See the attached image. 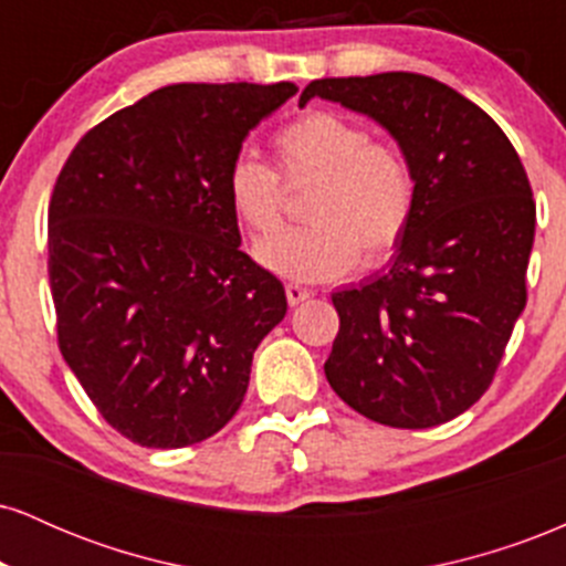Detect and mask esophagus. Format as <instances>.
<instances>
[{
    "instance_id": "34e87169",
    "label": "esophagus",
    "mask_w": 566,
    "mask_h": 566,
    "mask_svg": "<svg viewBox=\"0 0 566 566\" xmlns=\"http://www.w3.org/2000/svg\"><path fill=\"white\" fill-rule=\"evenodd\" d=\"M284 292H287V303L290 305H297V303L308 301V297H311V292L305 290V287H301V284H287V287H284Z\"/></svg>"
}]
</instances>
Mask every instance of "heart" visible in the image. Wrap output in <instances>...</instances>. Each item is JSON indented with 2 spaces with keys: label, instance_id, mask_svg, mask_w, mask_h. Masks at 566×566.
I'll use <instances>...</instances> for the list:
<instances>
[{
  "label": "heart",
  "instance_id": "1",
  "mask_svg": "<svg viewBox=\"0 0 566 566\" xmlns=\"http://www.w3.org/2000/svg\"><path fill=\"white\" fill-rule=\"evenodd\" d=\"M279 172L255 154H239L226 175L237 218L269 237L282 223L284 184H314L303 201L308 223L258 244V261L292 282H329L394 255L412 223L415 172L399 146L337 112H308L276 133Z\"/></svg>",
  "mask_w": 566,
  "mask_h": 566
}]
</instances>
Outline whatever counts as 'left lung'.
<instances>
[{"label": "left lung", "instance_id": "obj_1", "mask_svg": "<svg viewBox=\"0 0 566 566\" xmlns=\"http://www.w3.org/2000/svg\"><path fill=\"white\" fill-rule=\"evenodd\" d=\"M314 95L373 116L415 172L412 223L388 271L333 292V391L375 423L431 428L482 399L527 305L535 199L490 114L409 71L316 80Z\"/></svg>", "mask_w": 566, "mask_h": 566}]
</instances>
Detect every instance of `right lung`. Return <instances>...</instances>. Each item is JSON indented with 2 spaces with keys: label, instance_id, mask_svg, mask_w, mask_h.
<instances>
[{
  "label": "right lung",
  "instance_id": "obj_1",
  "mask_svg": "<svg viewBox=\"0 0 566 566\" xmlns=\"http://www.w3.org/2000/svg\"><path fill=\"white\" fill-rule=\"evenodd\" d=\"M279 84H170L82 135L48 212L57 348L122 437L154 450L237 415L282 282L239 250L226 175Z\"/></svg>",
  "mask_w": 566,
  "mask_h": 566
}]
</instances>
